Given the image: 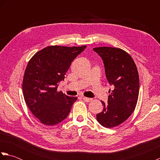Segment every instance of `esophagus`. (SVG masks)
Wrapping results in <instances>:
<instances>
[{
    "label": "esophagus",
    "instance_id": "34e87169",
    "mask_svg": "<svg viewBox=\"0 0 160 160\" xmlns=\"http://www.w3.org/2000/svg\"><path fill=\"white\" fill-rule=\"evenodd\" d=\"M82 99L84 102H89L91 100H92V98H86V97H83Z\"/></svg>",
    "mask_w": 160,
    "mask_h": 160
}]
</instances>
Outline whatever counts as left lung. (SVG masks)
Instances as JSON below:
<instances>
[{
	"label": "left lung",
	"mask_w": 160,
	"mask_h": 160,
	"mask_svg": "<svg viewBox=\"0 0 160 160\" xmlns=\"http://www.w3.org/2000/svg\"><path fill=\"white\" fill-rule=\"evenodd\" d=\"M103 60L105 74L113 90L108 97L101 113L96 115L98 122L106 128L117 127L126 121L134 111L138 99L140 80L136 65L125 51L113 47L93 49Z\"/></svg>",
	"instance_id": "obj_1"
}]
</instances>
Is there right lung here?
I'll use <instances>...</instances> for the list:
<instances>
[{
	"mask_svg": "<svg viewBox=\"0 0 160 160\" xmlns=\"http://www.w3.org/2000/svg\"><path fill=\"white\" fill-rule=\"evenodd\" d=\"M86 47L49 46L29 61L23 77L24 99L42 124L56 125L69 114L77 97L58 92V86L64 80L71 62Z\"/></svg>",
	"mask_w": 160,
	"mask_h": 160,
	"instance_id": "right-lung-1",
	"label": "right lung"
}]
</instances>
